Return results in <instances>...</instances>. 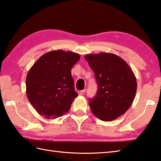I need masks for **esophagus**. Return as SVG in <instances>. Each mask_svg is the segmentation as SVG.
Here are the masks:
<instances>
[{
  "label": "esophagus",
  "instance_id": "obj_1",
  "mask_svg": "<svg viewBox=\"0 0 161 161\" xmlns=\"http://www.w3.org/2000/svg\"><path fill=\"white\" fill-rule=\"evenodd\" d=\"M85 91H86V89H84L82 91H78V94L79 95H84L85 93Z\"/></svg>",
  "mask_w": 161,
  "mask_h": 161
}]
</instances>
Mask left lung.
<instances>
[{
    "mask_svg": "<svg viewBox=\"0 0 161 161\" xmlns=\"http://www.w3.org/2000/svg\"><path fill=\"white\" fill-rule=\"evenodd\" d=\"M94 72L97 93L89 99L92 113L103 121H112L128 110L134 100L137 83L131 68L112 53L85 56Z\"/></svg>",
    "mask_w": 161,
    "mask_h": 161,
    "instance_id": "1",
    "label": "left lung"
}]
</instances>
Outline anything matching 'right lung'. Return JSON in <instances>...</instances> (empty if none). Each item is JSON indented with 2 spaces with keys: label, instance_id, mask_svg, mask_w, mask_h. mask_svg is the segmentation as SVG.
Segmentation results:
<instances>
[{
  "label": "right lung",
  "instance_id": "right-lung-1",
  "mask_svg": "<svg viewBox=\"0 0 161 161\" xmlns=\"http://www.w3.org/2000/svg\"><path fill=\"white\" fill-rule=\"evenodd\" d=\"M80 58L77 53L53 50L44 54L30 68L26 93L39 115L54 119L70 110L77 97L71 69Z\"/></svg>",
  "mask_w": 161,
  "mask_h": 161
}]
</instances>
